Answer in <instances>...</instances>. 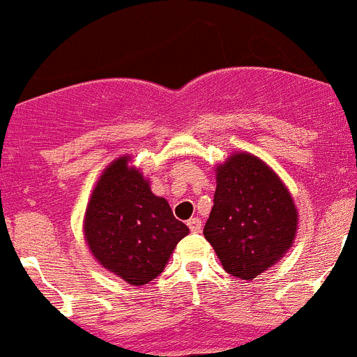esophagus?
I'll return each mask as SVG.
<instances>
[{
	"mask_svg": "<svg viewBox=\"0 0 357 357\" xmlns=\"http://www.w3.org/2000/svg\"><path fill=\"white\" fill-rule=\"evenodd\" d=\"M188 227L193 230V232H198V230L202 229V220L200 218H191V220H188Z\"/></svg>",
	"mask_w": 357,
	"mask_h": 357,
	"instance_id": "esophagus-1",
	"label": "esophagus"
}]
</instances>
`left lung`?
I'll return each mask as SVG.
<instances>
[{
    "label": "left lung",
    "mask_w": 357,
    "mask_h": 357,
    "mask_svg": "<svg viewBox=\"0 0 357 357\" xmlns=\"http://www.w3.org/2000/svg\"><path fill=\"white\" fill-rule=\"evenodd\" d=\"M214 172L216 193L204 236L227 273L252 280L293 247L295 200L282 178L248 151H236Z\"/></svg>",
    "instance_id": "8db88e82"
}]
</instances>
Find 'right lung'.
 <instances>
[{"label": "right lung", "instance_id": "right-lung-1", "mask_svg": "<svg viewBox=\"0 0 357 357\" xmlns=\"http://www.w3.org/2000/svg\"><path fill=\"white\" fill-rule=\"evenodd\" d=\"M189 229L168 200L151 193L148 176L123 155L96 181L84 214V238L94 259L132 286L162 273Z\"/></svg>", "mask_w": 357, "mask_h": 357}]
</instances>
